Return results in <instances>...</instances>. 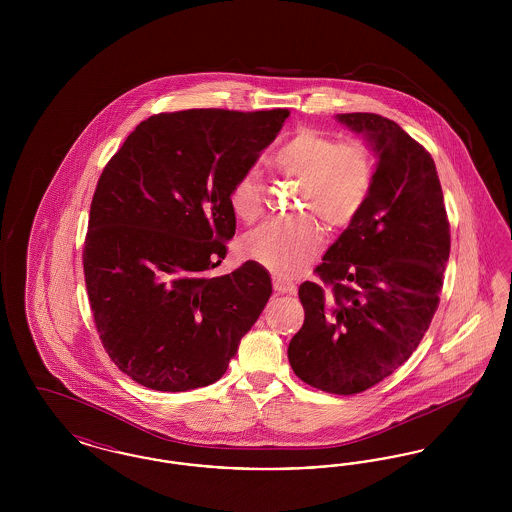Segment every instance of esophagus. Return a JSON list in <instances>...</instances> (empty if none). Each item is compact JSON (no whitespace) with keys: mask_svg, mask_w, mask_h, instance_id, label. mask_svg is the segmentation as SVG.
<instances>
[{"mask_svg":"<svg viewBox=\"0 0 512 512\" xmlns=\"http://www.w3.org/2000/svg\"><path fill=\"white\" fill-rule=\"evenodd\" d=\"M272 286H274V290L278 293H293L297 292V286L293 284L292 280H286V278H282V276H274L272 278Z\"/></svg>","mask_w":512,"mask_h":512,"instance_id":"34e87169","label":"esophagus"}]
</instances>
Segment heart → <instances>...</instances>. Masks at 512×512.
<instances>
[{"label": "heart", "mask_w": 512, "mask_h": 512, "mask_svg": "<svg viewBox=\"0 0 512 512\" xmlns=\"http://www.w3.org/2000/svg\"><path fill=\"white\" fill-rule=\"evenodd\" d=\"M270 165L301 180L297 209L311 211L332 228L347 226L363 211L374 184V157L361 140H343L299 128L274 149ZM234 215L255 222L265 211V184L257 169H245L230 186ZM324 242L315 217L268 220L244 240L245 257L288 276L313 261Z\"/></svg>", "instance_id": "b5f03b06"}]
</instances>
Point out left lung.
I'll list each match as a JSON object with an SVG mask.
<instances>
[{
  "label": "left lung",
  "instance_id": "1",
  "mask_svg": "<svg viewBox=\"0 0 512 512\" xmlns=\"http://www.w3.org/2000/svg\"><path fill=\"white\" fill-rule=\"evenodd\" d=\"M365 134L378 163L363 211L303 282L305 322L288 359L317 390L353 395L403 365L438 311L451 234L432 155L397 122L336 117Z\"/></svg>",
  "mask_w": 512,
  "mask_h": 512
}]
</instances>
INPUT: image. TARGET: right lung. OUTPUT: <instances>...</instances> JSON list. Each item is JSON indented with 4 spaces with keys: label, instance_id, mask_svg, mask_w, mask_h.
I'll return each mask as SVG.
<instances>
[{
    "label": "right lung",
    "instance_id": "right-lung-1",
    "mask_svg": "<svg viewBox=\"0 0 512 512\" xmlns=\"http://www.w3.org/2000/svg\"><path fill=\"white\" fill-rule=\"evenodd\" d=\"M288 109H188L140 122L105 165L84 240L99 340L134 382L188 391L217 382L272 293L247 261L209 276L236 234L228 192Z\"/></svg>",
    "mask_w": 512,
    "mask_h": 512
}]
</instances>
